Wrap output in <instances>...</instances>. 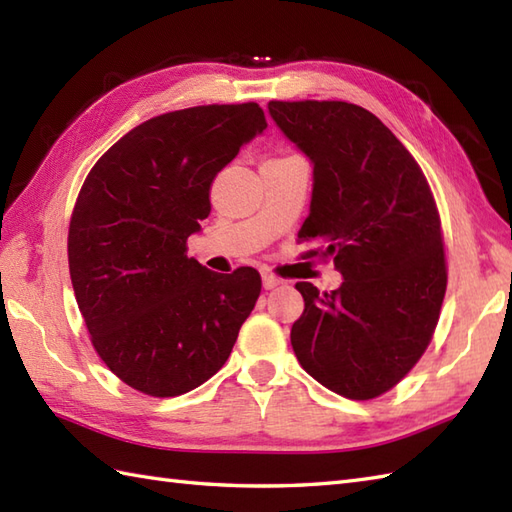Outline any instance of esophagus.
Listing matches in <instances>:
<instances>
[{
	"instance_id": "obj_1",
	"label": "esophagus",
	"mask_w": 512,
	"mask_h": 512,
	"mask_svg": "<svg viewBox=\"0 0 512 512\" xmlns=\"http://www.w3.org/2000/svg\"><path fill=\"white\" fill-rule=\"evenodd\" d=\"M281 284V281L273 275V273H264L262 275V286H264V290H273V288H277Z\"/></svg>"
}]
</instances>
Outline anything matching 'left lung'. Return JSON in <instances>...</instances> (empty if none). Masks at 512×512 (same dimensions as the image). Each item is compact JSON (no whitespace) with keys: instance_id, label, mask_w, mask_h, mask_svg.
<instances>
[{"instance_id":"left-lung-1","label":"left lung","mask_w":512,"mask_h":512,"mask_svg":"<svg viewBox=\"0 0 512 512\" xmlns=\"http://www.w3.org/2000/svg\"><path fill=\"white\" fill-rule=\"evenodd\" d=\"M281 132L310 158L312 200L299 239L330 257L341 288L299 281L297 361L352 400L385 394L431 343L447 290L440 215L422 169L378 118L345 101H270Z\"/></svg>"}]
</instances>
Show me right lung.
<instances>
[{
	"instance_id": "add662e5",
	"label": "right lung",
	"mask_w": 512,
	"mask_h": 512,
	"mask_svg": "<svg viewBox=\"0 0 512 512\" xmlns=\"http://www.w3.org/2000/svg\"><path fill=\"white\" fill-rule=\"evenodd\" d=\"M264 129L257 103L160 114L107 149L83 182L68 233L74 297L96 354L147 396L209 380L255 308L257 270H206L187 257V239L211 213L213 178Z\"/></svg>"
}]
</instances>
